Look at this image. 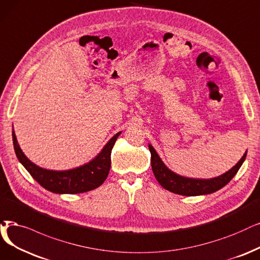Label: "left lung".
<instances>
[{
	"label": "left lung",
	"instance_id": "obj_1",
	"mask_svg": "<svg viewBox=\"0 0 260 260\" xmlns=\"http://www.w3.org/2000/svg\"><path fill=\"white\" fill-rule=\"evenodd\" d=\"M148 147L151 153V169L155 179L158 180V182L164 189L175 194L184 196L210 194L222 189L224 185H226L233 179L239 169L241 168V165L246 157L245 152L243 154V157L240 159V161H239L233 169L219 176V177H214L211 179H194L183 177V176L177 175L171 170H169L150 144L148 145Z\"/></svg>",
	"mask_w": 260,
	"mask_h": 260
}]
</instances>
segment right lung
Segmentation results:
<instances>
[{"label":"right lung","instance_id":"add662e5","mask_svg":"<svg viewBox=\"0 0 260 260\" xmlns=\"http://www.w3.org/2000/svg\"><path fill=\"white\" fill-rule=\"evenodd\" d=\"M120 133H116L106 144L95 159L68 171H51L39 168L25 157L14 131L13 142L18 160L43 188L57 194H78L94 190L105 182L111 168L112 148Z\"/></svg>","mask_w":260,"mask_h":260}]
</instances>
